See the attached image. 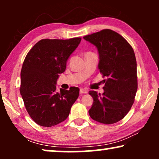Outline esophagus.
<instances>
[{
    "mask_svg": "<svg viewBox=\"0 0 159 159\" xmlns=\"http://www.w3.org/2000/svg\"><path fill=\"white\" fill-rule=\"evenodd\" d=\"M88 91L87 88H81L80 90V94H85V93H88Z\"/></svg>",
    "mask_w": 159,
    "mask_h": 159,
    "instance_id": "34e87169",
    "label": "esophagus"
}]
</instances>
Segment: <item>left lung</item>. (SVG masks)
Listing matches in <instances>:
<instances>
[{
    "label": "left lung",
    "instance_id": "obj_1",
    "mask_svg": "<svg viewBox=\"0 0 159 159\" xmlns=\"http://www.w3.org/2000/svg\"><path fill=\"white\" fill-rule=\"evenodd\" d=\"M83 38L97 48L98 69L106 77L103 94L89 92L93 98L89 114L100 123H116L129 111L138 90L134 51L122 36L111 30H103Z\"/></svg>",
    "mask_w": 159,
    "mask_h": 159
}]
</instances>
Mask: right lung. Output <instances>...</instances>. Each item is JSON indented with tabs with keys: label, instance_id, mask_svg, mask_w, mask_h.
I'll return each mask as SVG.
<instances>
[{
	"label": "right lung",
	"instance_id": "right-lung-1",
	"mask_svg": "<svg viewBox=\"0 0 159 159\" xmlns=\"http://www.w3.org/2000/svg\"><path fill=\"white\" fill-rule=\"evenodd\" d=\"M81 38L43 39L36 43L24 61L21 71L20 93L28 114L42 127H52L69 116L79 96L80 89L56 92V82L64 72L69 56Z\"/></svg>",
	"mask_w": 159,
	"mask_h": 159
}]
</instances>
